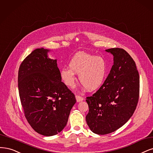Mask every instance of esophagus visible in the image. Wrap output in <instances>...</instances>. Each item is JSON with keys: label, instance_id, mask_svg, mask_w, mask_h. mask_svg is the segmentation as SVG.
Segmentation results:
<instances>
[{"label": "esophagus", "instance_id": "esophagus-1", "mask_svg": "<svg viewBox=\"0 0 153 153\" xmlns=\"http://www.w3.org/2000/svg\"><path fill=\"white\" fill-rule=\"evenodd\" d=\"M76 99L77 102H79L83 100V98L79 95H76Z\"/></svg>", "mask_w": 153, "mask_h": 153}]
</instances>
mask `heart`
Returning <instances> with one entry per match:
<instances>
[{
  "label": "heart",
  "instance_id": "b5f03b06",
  "mask_svg": "<svg viewBox=\"0 0 153 153\" xmlns=\"http://www.w3.org/2000/svg\"><path fill=\"white\" fill-rule=\"evenodd\" d=\"M69 67L60 71V77L64 85L72 88L76 82V74L82 86L90 91H95L102 86L108 72L104 58L84 52L76 53L68 63Z\"/></svg>",
  "mask_w": 153,
  "mask_h": 153
}]
</instances>
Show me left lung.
I'll return each mask as SVG.
<instances>
[{"label":"left lung","instance_id":"left-lung-1","mask_svg":"<svg viewBox=\"0 0 153 153\" xmlns=\"http://www.w3.org/2000/svg\"><path fill=\"white\" fill-rule=\"evenodd\" d=\"M105 51L113 55L114 64L102 86L86 100L87 125L98 135L110 134L124 125L134 114L139 97V74L133 58L123 49Z\"/></svg>","mask_w":153,"mask_h":153}]
</instances>
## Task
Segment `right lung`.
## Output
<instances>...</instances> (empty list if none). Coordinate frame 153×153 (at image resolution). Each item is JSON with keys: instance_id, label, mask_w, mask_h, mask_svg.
Masks as SVG:
<instances>
[{"instance_id": "1", "label": "right lung", "mask_w": 153, "mask_h": 153, "mask_svg": "<svg viewBox=\"0 0 153 153\" xmlns=\"http://www.w3.org/2000/svg\"><path fill=\"white\" fill-rule=\"evenodd\" d=\"M51 50L38 48L23 61L18 71L19 95L25 116L38 134L55 135L65 127L76 100L62 82Z\"/></svg>"}]
</instances>
